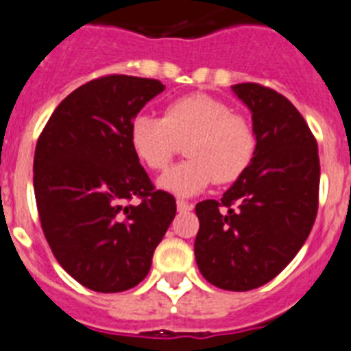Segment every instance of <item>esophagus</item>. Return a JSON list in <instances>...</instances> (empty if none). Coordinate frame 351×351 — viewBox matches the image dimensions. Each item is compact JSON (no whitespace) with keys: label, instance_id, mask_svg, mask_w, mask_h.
I'll list each match as a JSON object with an SVG mask.
<instances>
[{"label":"esophagus","instance_id":"1","mask_svg":"<svg viewBox=\"0 0 351 351\" xmlns=\"http://www.w3.org/2000/svg\"><path fill=\"white\" fill-rule=\"evenodd\" d=\"M176 208H178L180 212H187V210H193V205L184 202V199H176Z\"/></svg>","mask_w":351,"mask_h":351}]
</instances>
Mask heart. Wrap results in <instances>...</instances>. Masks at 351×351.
<instances>
[{
	"label": "heart",
	"mask_w": 351,
	"mask_h": 351,
	"mask_svg": "<svg viewBox=\"0 0 351 351\" xmlns=\"http://www.w3.org/2000/svg\"><path fill=\"white\" fill-rule=\"evenodd\" d=\"M135 157L152 171H164L180 143L187 160L160 176L158 185L176 196H194L216 180L230 184L243 175L255 153V132L243 114L208 94L171 101L164 117L137 114L130 123Z\"/></svg>",
	"instance_id": "1"
}]
</instances>
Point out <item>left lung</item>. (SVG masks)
Masks as SVG:
<instances>
[{
    "mask_svg": "<svg viewBox=\"0 0 351 351\" xmlns=\"http://www.w3.org/2000/svg\"><path fill=\"white\" fill-rule=\"evenodd\" d=\"M250 108L255 153L219 202L196 205V264L219 289L250 291L273 280L300 252L316 221L317 143L296 107L276 90L237 84Z\"/></svg>",
    "mask_w": 351,
    "mask_h": 351,
    "instance_id": "8db88e82",
    "label": "left lung"
}]
</instances>
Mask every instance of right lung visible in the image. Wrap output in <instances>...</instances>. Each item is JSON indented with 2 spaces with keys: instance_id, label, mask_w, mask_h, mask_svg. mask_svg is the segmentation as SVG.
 <instances>
[{
  "instance_id": "1",
  "label": "right lung",
  "mask_w": 351,
  "mask_h": 351,
  "mask_svg": "<svg viewBox=\"0 0 351 351\" xmlns=\"http://www.w3.org/2000/svg\"><path fill=\"white\" fill-rule=\"evenodd\" d=\"M166 89L158 80L108 75L62 99L37 141L34 189L49 248L76 282L121 293L143 282L176 214L130 146V123ZM139 197L140 203H125Z\"/></svg>"
}]
</instances>
